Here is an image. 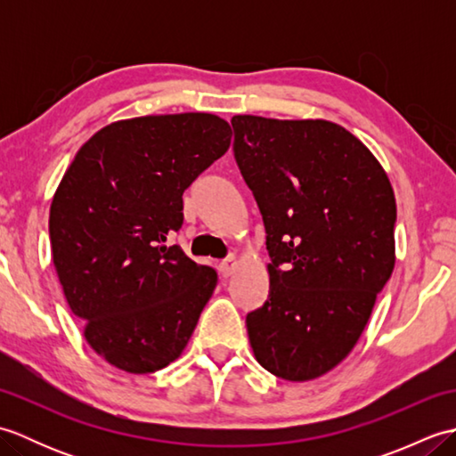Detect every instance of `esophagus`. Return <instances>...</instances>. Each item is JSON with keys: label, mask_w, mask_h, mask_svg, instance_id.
I'll list each match as a JSON object with an SVG mask.
<instances>
[{"label": "esophagus", "mask_w": 456, "mask_h": 456, "mask_svg": "<svg viewBox=\"0 0 456 456\" xmlns=\"http://www.w3.org/2000/svg\"><path fill=\"white\" fill-rule=\"evenodd\" d=\"M237 265H239V260H237L235 256L223 260V263H219V273H221V276H223V278L233 276L235 270H237Z\"/></svg>", "instance_id": "esophagus-1"}]
</instances>
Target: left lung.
Masks as SVG:
<instances>
[{"instance_id": "left-lung-1", "label": "left lung", "mask_w": 456, "mask_h": 456, "mask_svg": "<svg viewBox=\"0 0 456 456\" xmlns=\"http://www.w3.org/2000/svg\"><path fill=\"white\" fill-rule=\"evenodd\" d=\"M231 125L270 255V292L247 315L248 341L270 374L314 380L353 351L392 276V183L337 123L235 115Z\"/></svg>"}]
</instances>
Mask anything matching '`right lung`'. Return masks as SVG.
<instances>
[{
    "mask_svg": "<svg viewBox=\"0 0 456 456\" xmlns=\"http://www.w3.org/2000/svg\"><path fill=\"white\" fill-rule=\"evenodd\" d=\"M213 113L144 115L100 129L76 152L51 203L53 263L95 353L149 374L186 348L217 274L167 235L183 221L182 193L227 152Z\"/></svg>",
    "mask_w": 456,
    "mask_h": 456,
    "instance_id": "add662e5",
    "label": "right lung"
}]
</instances>
